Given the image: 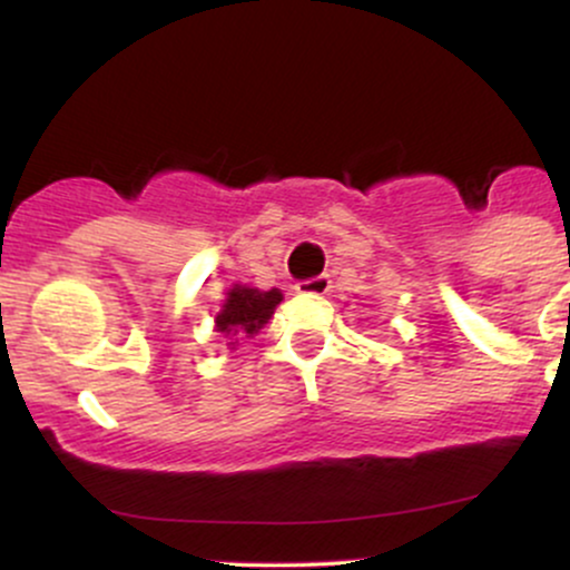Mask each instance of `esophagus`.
I'll return each instance as SVG.
<instances>
[{
  "mask_svg": "<svg viewBox=\"0 0 570 570\" xmlns=\"http://www.w3.org/2000/svg\"><path fill=\"white\" fill-rule=\"evenodd\" d=\"M294 289H297V294H326L332 289V281L330 276H316V278L299 281Z\"/></svg>",
  "mask_w": 570,
  "mask_h": 570,
  "instance_id": "1",
  "label": "esophagus"
}]
</instances>
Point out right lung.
<instances>
[{"mask_svg": "<svg viewBox=\"0 0 570 570\" xmlns=\"http://www.w3.org/2000/svg\"><path fill=\"white\" fill-rule=\"evenodd\" d=\"M284 299L281 289H257V286L248 284H233L225 292L219 313L214 316V332H219L222 337L233 340L227 343V348H235L238 340L254 337L263 326L271 322L276 307Z\"/></svg>", "mask_w": 570, "mask_h": 570, "instance_id": "right-lung-1", "label": "right lung"}]
</instances>
